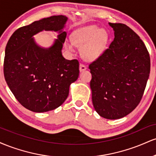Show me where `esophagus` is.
<instances>
[{"label":"esophagus","mask_w":156,"mask_h":156,"mask_svg":"<svg viewBox=\"0 0 156 156\" xmlns=\"http://www.w3.org/2000/svg\"><path fill=\"white\" fill-rule=\"evenodd\" d=\"M87 69V67H86L85 65H84L83 64H80V72H83V71L86 70Z\"/></svg>","instance_id":"34e87169"}]
</instances>
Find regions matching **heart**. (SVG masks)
<instances>
[{"label":"heart","mask_w":156,"mask_h":156,"mask_svg":"<svg viewBox=\"0 0 156 156\" xmlns=\"http://www.w3.org/2000/svg\"><path fill=\"white\" fill-rule=\"evenodd\" d=\"M72 41H67L65 47L73 51L74 44L81 48V54L87 61L96 60L104 53L108 42V34L104 29L92 26L75 31L72 35Z\"/></svg>","instance_id":"heart-1"}]
</instances>
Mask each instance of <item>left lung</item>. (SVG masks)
<instances>
[{"mask_svg": "<svg viewBox=\"0 0 156 156\" xmlns=\"http://www.w3.org/2000/svg\"><path fill=\"white\" fill-rule=\"evenodd\" d=\"M114 39L89 65L94 108L102 117H124L140 103L150 72L149 52L140 37L122 23H109Z\"/></svg>", "mask_w": 156, "mask_h": 156, "instance_id": "left-lung-1", "label": "left lung"}]
</instances>
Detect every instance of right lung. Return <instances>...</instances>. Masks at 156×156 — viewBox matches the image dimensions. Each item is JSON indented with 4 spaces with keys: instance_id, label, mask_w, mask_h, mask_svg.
<instances>
[{
    "instance_id": "right-lung-1",
    "label": "right lung",
    "mask_w": 156,
    "mask_h": 156,
    "mask_svg": "<svg viewBox=\"0 0 156 156\" xmlns=\"http://www.w3.org/2000/svg\"><path fill=\"white\" fill-rule=\"evenodd\" d=\"M67 17L52 16L19 28L5 50L3 74L7 85L23 106L34 112L58 108L69 94V85L79 76V62L67 60L62 49L67 33L62 31ZM60 31L54 45L44 49L32 37L39 31Z\"/></svg>"
}]
</instances>
